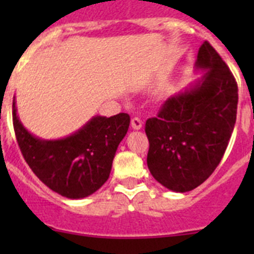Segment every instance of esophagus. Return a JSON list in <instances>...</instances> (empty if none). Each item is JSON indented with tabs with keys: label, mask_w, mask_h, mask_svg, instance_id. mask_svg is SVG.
Returning a JSON list of instances; mask_svg holds the SVG:
<instances>
[{
	"label": "esophagus",
	"mask_w": 254,
	"mask_h": 254,
	"mask_svg": "<svg viewBox=\"0 0 254 254\" xmlns=\"http://www.w3.org/2000/svg\"><path fill=\"white\" fill-rule=\"evenodd\" d=\"M142 125L143 122L138 118V117H134V118H132L131 120V127L133 129H141L142 128Z\"/></svg>",
	"instance_id": "1"
}]
</instances>
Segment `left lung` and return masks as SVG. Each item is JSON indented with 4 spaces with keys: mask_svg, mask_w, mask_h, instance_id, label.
I'll return each instance as SVG.
<instances>
[{
    "mask_svg": "<svg viewBox=\"0 0 254 254\" xmlns=\"http://www.w3.org/2000/svg\"><path fill=\"white\" fill-rule=\"evenodd\" d=\"M194 68L202 76L170 96L145 125L151 176L181 193L202 185L216 169L237 120V82L208 42L199 48Z\"/></svg>",
    "mask_w": 254,
    "mask_h": 254,
    "instance_id": "obj_1",
    "label": "left lung"
}]
</instances>
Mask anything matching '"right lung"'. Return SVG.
Here are the masks:
<instances>
[{
    "label": "right lung",
    "instance_id": "add662e5",
    "mask_svg": "<svg viewBox=\"0 0 254 254\" xmlns=\"http://www.w3.org/2000/svg\"><path fill=\"white\" fill-rule=\"evenodd\" d=\"M13 128L22 156L47 187L67 198L90 196L109 178L114 155L129 127L127 113L94 116L76 132L43 140L28 131L12 103Z\"/></svg>",
    "mask_w": 254,
    "mask_h": 254
}]
</instances>
